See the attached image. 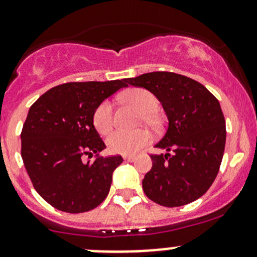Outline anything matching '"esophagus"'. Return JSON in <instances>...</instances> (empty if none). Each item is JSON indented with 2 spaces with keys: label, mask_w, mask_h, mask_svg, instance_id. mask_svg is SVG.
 <instances>
[{
  "label": "esophagus",
  "mask_w": 257,
  "mask_h": 257,
  "mask_svg": "<svg viewBox=\"0 0 257 257\" xmlns=\"http://www.w3.org/2000/svg\"><path fill=\"white\" fill-rule=\"evenodd\" d=\"M136 159L137 158L133 157V155H124V160H126V162H129V163L136 162Z\"/></svg>",
  "instance_id": "34e87169"
}]
</instances>
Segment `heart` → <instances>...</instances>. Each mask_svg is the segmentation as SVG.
Here are the masks:
<instances>
[{
  "instance_id": "heart-1",
  "label": "heart",
  "mask_w": 257,
  "mask_h": 257,
  "mask_svg": "<svg viewBox=\"0 0 257 257\" xmlns=\"http://www.w3.org/2000/svg\"><path fill=\"white\" fill-rule=\"evenodd\" d=\"M124 100L136 107L142 114L145 123H154L153 113L157 110L159 102L157 97L149 90L143 88H132L121 95ZM93 124L99 134L109 133L113 129V104L109 100H104L95 108L93 113ZM150 141V134L145 131L124 132L116 131L107 139V145L112 153L132 155L142 149Z\"/></svg>"
}]
</instances>
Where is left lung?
<instances>
[{"mask_svg":"<svg viewBox=\"0 0 257 257\" xmlns=\"http://www.w3.org/2000/svg\"><path fill=\"white\" fill-rule=\"evenodd\" d=\"M125 82L152 92L163 105L168 129L150 155L153 167L143 179L145 195L159 205L193 203L214 183L226 142L220 103L201 83L172 72H152Z\"/></svg>","mask_w":257,"mask_h":257,"instance_id":"8db88e82","label":"left lung"}]
</instances>
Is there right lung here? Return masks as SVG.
<instances>
[{"label": "right lung", "mask_w": 257, "mask_h": 257, "mask_svg": "<svg viewBox=\"0 0 257 257\" xmlns=\"http://www.w3.org/2000/svg\"><path fill=\"white\" fill-rule=\"evenodd\" d=\"M125 79L72 82L51 88L30 108L21 133V155L37 193L61 211L97 208L109 193L120 155L83 162L105 148L93 113Z\"/></svg>", "instance_id": "add662e5"}]
</instances>
